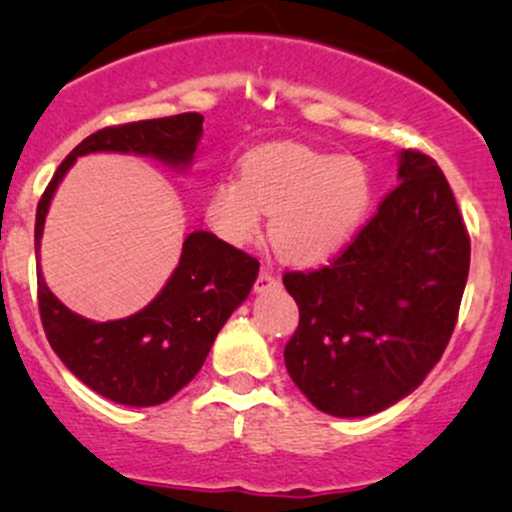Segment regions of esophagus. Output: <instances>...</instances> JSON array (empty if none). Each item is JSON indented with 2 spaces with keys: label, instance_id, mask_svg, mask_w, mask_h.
I'll use <instances>...</instances> for the list:
<instances>
[{
  "label": "esophagus",
  "instance_id": "1",
  "mask_svg": "<svg viewBox=\"0 0 512 512\" xmlns=\"http://www.w3.org/2000/svg\"><path fill=\"white\" fill-rule=\"evenodd\" d=\"M272 286H279V276L274 274V269L262 267L260 269V276H257V281H255V291L262 293V291L272 289Z\"/></svg>",
  "mask_w": 512,
  "mask_h": 512
}]
</instances>
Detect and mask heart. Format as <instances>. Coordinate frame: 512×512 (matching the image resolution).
<instances>
[{
  "instance_id": "heart-1",
  "label": "heart",
  "mask_w": 512,
  "mask_h": 512,
  "mask_svg": "<svg viewBox=\"0 0 512 512\" xmlns=\"http://www.w3.org/2000/svg\"><path fill=\"white\" fill-rule=\"evenodd\" d=\"M373 185L366 163L303 144L250 151L238 178L209 190L207 221L231 245H252L269 214V240L291 264L337 257L366 216Z\"/></svg>"
}]
</instances>
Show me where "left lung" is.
Masks as SVG:
<instances>
[{
  "label": "left lung",
  "instance_id": "8db88e82",
  "mask_svg": "<svg viewBox=\"0 0 512 512\" xmlns=\"http://www.w3.org/2000/svg\"><path fill=\"white\" fill-rule=\"evenodd\" d=\"M399 185L327 267L286 272L301 322L286 370L317 409L378 414L424 383L455 330L469 236L443 170L399 151Z\"/></svg>",
  "mask_w": 512,
  "mask_h": 512
}]
</instances>
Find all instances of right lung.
I'll use <instances>...</instances> for the list:
<instances>
[{"label":"right lung","instance_id":"right-lung-1","mask_svg":"<svg viewBox=\"0 0 512 512\" xmlns=\"http://www.w3.org/2000/svg\"><path fill=\"white\" fill-rule=\"evenodd\" d=\"M199 113L105 127L86 137L62 161L35 211V248H40L45 216L67 170L79 156H151L173 170H187L202 139ZM260 262L223 243L214 233L185 238L180 262L161 293L139 313L122 320L93 322L72 313L38 272V308L45 337L62 363L93 392L127 407L168 402L204 366L216 334L248 298Z\"/></svg>","mask_w":512,"mask_h":512}]
</instances>
